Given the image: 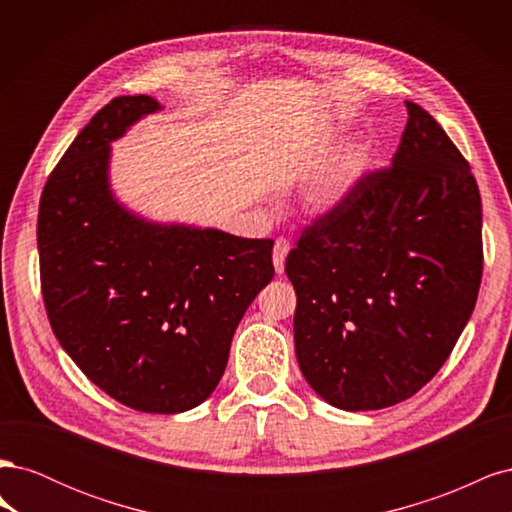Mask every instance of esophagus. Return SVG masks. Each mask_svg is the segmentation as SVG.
<instances>
[{
	"instance_id": "1",
	"label": "esophagus",
	"mask_w": 512,
	"mask_h": 512,
	"mask_svg": "<svg viewBox=\"0 0 512 512\" xmlns=\"http://www.w3.org/2000/svg\"><path fill=\"white\" fill-rule=\"evenodd\" d=\"M288 252H290V243L286 239H277L273 247V265L277 273H284V262Z\"/></svg>"
}]
</instances>
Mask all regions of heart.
<instances>
[{"label": "heart", "instance_id": "b5f03b06", "mask_svg": "<svg viewBox=\"0 0 512 512\" xmlns=\"http://www.w3.org/2000/svg\"><path fill=\"white\" fill-rule=\"evenodd\" d=\"M371 168V153L367 147H352L333 160L312 181L307 192V203L316 213H329L342 207L356 192Z\"/></svg>", "mask_w": 512, "mask_h": 512}]
</instances>
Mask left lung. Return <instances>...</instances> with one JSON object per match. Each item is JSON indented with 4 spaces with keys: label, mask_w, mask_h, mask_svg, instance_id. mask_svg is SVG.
Wrapping results in <instances>:
<instances>
[{
    "label": "left lung",
    "mask_w": 512,
    "mask_h": 512,
    "mask_svg": "<svg viewBox=\"0 0 512 512\" xmlns=\"http://www.w3.org/2000/svg\"><path fill=\"white\" fill-rule=\"evenodd\" d=\"M406 108L391 166L367 175L286 258L301 374L348 412L395 406L438 374L483 275L470 164L427 111Z\"/></svg>",
    "instance_id": "left-lung-1"
}]
</instances>
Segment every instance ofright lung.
I'll return each instance as SVG.
<instances>
[{"label":"right lung","instance_id":"1","mask_svg":"<svg viewBox=\"0 0 512 512\" xmlns=\"http://www.w3.org/2000/svg\"><path fill=\"white\" fill-rule=\"evenodd\" d=\"M162 108L119 96L91 117L42 190L38 252L46 314L70 359L119 404L177 414L215 391L275 269L271 239L153 222L117 198L111 145Z\"/></svg>","mask_w":512,"mask_h":512}]
</instances>
